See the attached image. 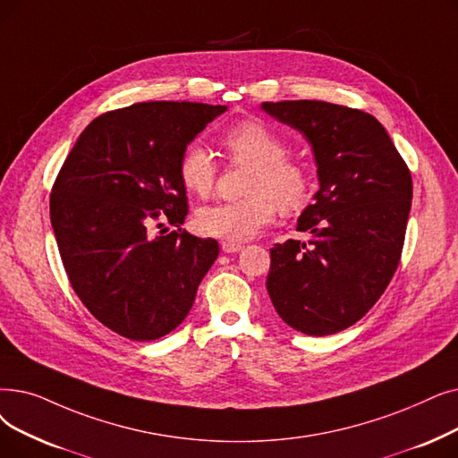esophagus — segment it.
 I'll return each mask as SVG.
<instances>
[{"mask_svg":"<svg viewBox=\"0 0 458 458\" xmlns=\"http://www.w3.org/2000/svg\"><path fill=\"white\" fill-rule=\"evenodd\" d=\"M221 249H223V252L232 254V252H240L243 249V245L242 243H232V242H223Z\"/></svg>","mask_w":458,"mask_h":458,"instance_id":"obj_1","label":"esophagus"}]
</instances>
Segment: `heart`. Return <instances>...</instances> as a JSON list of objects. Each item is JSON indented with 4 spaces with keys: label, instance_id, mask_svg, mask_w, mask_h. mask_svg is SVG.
<instances>
[{
    "label": "heart",
    "instance_id": "obj_1",
    "mask_svg": "<svg viewBox=\"0 0 458 458\" xmlns=\"http://www.w3.org/2000/svg\"><path fill=\"white\" fill-rule=\"evenodd\" d=\"M223 148L232 161L250 163L247 192L240 200L204 206L194 215L196 230L216 240L242 243L269 226L281 208L301 209L312 192V175L300 158L288 157L284 138L258 119H245L223 134ZM183 187L198 196L215 189L218 165L202 144H189L177 163Z\"/></svg>",
    "mask_w": 458,
    "mask_h": 458
}]
</instances>
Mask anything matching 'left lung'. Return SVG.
<instances>
[{
	"instance_id": "left-lung-1",
	"label": "left lung",
	"mask_w": 458,
	"mask_h": 458,
	"mask_svg": "<svg viewBox=\"0 0 458 458\" xmlns=\"http://www.w3.org/2000/svg\"><path fill=\"white\" fill-rule=\"evenodd\" d=\"M262 108L312 144L320 191L297 221L310 240L271 249L267 293L283 320L324 336L353 326L380 300L399 267L411 174L389 134L363 110L324 101Z\"/></svg>"
}]
</instances>
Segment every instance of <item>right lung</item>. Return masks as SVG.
Instances as JSON below:
<instances>
[{
  "instance_id": "obj_1",
  "label": "right lung",
  "mask_w": 458,
  "mask_h": 458,
  "mask_svg": "<svg viewBox=\"0 0 458 458\" xmlns=\"http://www.w3.org/2000/svg\"><path fill=\"white\" fill-rule=\"evenodd\" d=\"M225 110L187 101L110 110L84 129L52 185L50 221L69 283L98 322L129 341L180 326L216 260L211 237L153 228L183 225L177 163Z\"/></svg>"
}]
</instances>
